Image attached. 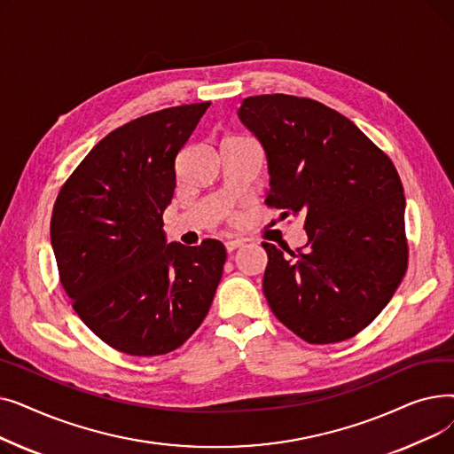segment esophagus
<instances>
[{
  "label": "esophagus",
  "mask_w": 454,
  "mask_h": 454,
  "mask_svg": "<svg viewBox=\"0 0 454 454\" xmlns=\"http://www.w3.org/2000/svg\"><path fill=\"white\" fill-rule=\"evenodd\" d=\"M243 245V241H239V239H235V241H226L224 243V247H226V250H228V254H231L233 250H237Z\"/></svg>",
  "instance_id": "obj_1"
}]
</instances>
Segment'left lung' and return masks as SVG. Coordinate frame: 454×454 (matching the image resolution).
<instances>
[{"label": "left lung", "mask_w": 454, "mask_h": 454, "mask_svg": "<svg viewBox=\"0 0 454 454\" xmlns=\"http://www.w3.org/2000/svg\"><path fill=\"white\" fill-rule=\"evenodd\" d=\"M241 121L261 141L267 206L305 219L307 248L263 243V293L276 318L309 344H335L370 325L407 272L403 184L392 160L348 117L318 101L247 98Z\"/></svg>", "instance_id": "left-lung-1"}]
</instances>
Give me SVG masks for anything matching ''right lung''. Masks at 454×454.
Returning <instances> with one entry per match:
<instances>
[{"mask_svg":"<svg viewBox=\"0 0 454 454\" xmlns=\"http://www.w3.org/2000/svg\"><path fill=\"white\" fill-rule=\"evenodd\" d=\"M211 103L153 112L95 145L59 191L51 245L79 318L134 356L180 348L206 318L226 248L165 241L175 160Z\"/></svg>","mask_w":454,"mask_h":454,"instance_id":"right-lung-1","label":"right lung"}]
</instances>
